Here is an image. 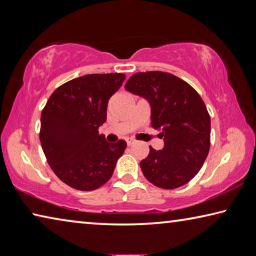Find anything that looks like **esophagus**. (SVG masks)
<instances>
[{"mask_svg": "<svg viewBox=\"0 0 256 256\" xmlns=\"http://www.w3.org/2000/svg\"><path fill=\"white\" fill-rule=\"evenodd\" d=\"M134 142H136V141H134L133 138H126V144H128V146H132V144H134Z\"/></svg>", "mask_w": 256, "mask_h": 256, "instance_id": "esophagus-1", "label": "esophagus"}]
</instances>
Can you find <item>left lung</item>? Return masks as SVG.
<instances>
[{
	"label": "left lung",
	"instance_id": "8db88e82",
	"mask_svg": "<svg viewBox=\"0 0 256 256\" xmlns=\"http://www.w3.org/2000/svg\"><path fill=\"white\" fill-rule=\"evenodd\" d=\"M125 89L149 102L151 126L164 138L162 150L150 146L140 162L146 178L164 190L188 183L210 149V115L200 94L188 82L162 71L138 72Z\"/></svg>",
	"mask_w": 256,
	"mask_h": 256
}]
</instances>
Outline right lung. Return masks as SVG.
<instances>
[{
	"label": "right lung",
	"mask_w": 256,
	"mask_h": 256,
	"mask_svg": "<svg viewBox=\"0 0 256 256\" xmlns=\"http://www.w3.org/2000/svg\"><path fill=\"white\" fill-rule=\"evenodd\" d=\"M125 74H86L60 86L40 116V138L47 162L72 188L94 190L107 183L126 142L108 144L98 133L106 122L110 98Z\"/></svg>",
	"instance_id": "obj_1"
}]
</instances>
